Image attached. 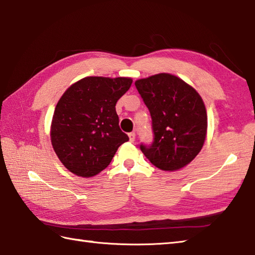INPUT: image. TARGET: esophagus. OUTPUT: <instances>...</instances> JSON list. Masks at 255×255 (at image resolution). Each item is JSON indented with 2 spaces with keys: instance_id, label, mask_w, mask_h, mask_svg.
Listing matches in <instances>:
<instances>
[{
  "instance_id": "esophagus-1",
  "label": "esophagus",
  "mask_w": 255,
  "mask_h": 255,
  "mask_svg": "<svg viewBox=\"0 0 255 255\" xmlns=\"http://www.w3.org/2000/svg\"><path fill=\"white\" fill-rule=\"evenodd\" d=\"M134 139H135V133L134 132H130L129 133V140L131 141V142H133Z\"/></svg>"
}]
</instances>
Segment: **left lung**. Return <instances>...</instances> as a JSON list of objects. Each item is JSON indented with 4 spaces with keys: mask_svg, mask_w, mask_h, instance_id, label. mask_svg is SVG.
<instances>
[{
    "mask_svg": "<svg viewBox=\"0 0 255 255\" xmlns=\"http://www.w3.org/2000/svg\"><path fill=\"white\" fill-rule=\"evenodd\" d=\"M135 88L149 109L154 138L140 149L157 168L174 171L199 154L208 130L202 98L178 77L157 74L139 79Z\"/></svg>",
    "mask_w": 255,
    "mask_h": 255,
    "instance_id": "8db88e82",
    "label": "left lung"
}]
</instances>
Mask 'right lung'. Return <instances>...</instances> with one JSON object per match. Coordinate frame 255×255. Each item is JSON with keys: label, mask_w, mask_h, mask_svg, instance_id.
<instances>
[{"label": "right lung", "mask_w": 255, "mask_h": 255, "mask_svg": "<svg viewBox=\"0 0 255 255\" xmlns=\"http://www.w3.org/2000/svg\"><path fill=\"white\" fill-rule=\"evenodd\" d=\"M131 84L126 77H86L64 92L53 115L51 142L73 174L86 178L99 174L129 140L118 125L115 105Z\"/></svg>", "instance_id": "add662e5"}]
</instances>
